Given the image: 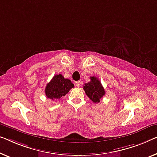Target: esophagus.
<instances>
[{"instance_id":"34e87169","label":"esophagus","mask_w":157,"mask_h":157,"mask_svg":"<svg viewBox=\"0 0 157 157\" xmlns=\"http://www.w3.org/2000/svg\"><path fill=\"white\" fill-rule=\"evenodd\" d=\"M75 85L76 86H78V87H79V86H80V82H79V81L75 82Z\"/></svg>"}]
</instances>
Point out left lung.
I'll list each match as a JSON object with an SVG mask.
<instances>
[{
  "label": "left lung",
  "instance_id": "1",
  "mask_svg": "<svg viewBox=\"0 0 157 157\" xmlns=\"http://www.w3.org/2000/svg\"><path fill=\"white\" fill-rule=\"evenodd\" d=\"M91 80L88 83H85L83 86L84 90L94 103L100 102V99L105 94V90L99 79L97 77H91Z\"/></svg>",
  "mask_w": 157,
  "mask_h": 157
}]
</instances>
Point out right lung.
<instances>
[{
  "label": "right lung",
  "instance_id": "right-lung-1",
  "mask_svg": "<svg viewBox=\"0 0 157 157\" xmlns=\"http://www.w3.org/2000/svg\"><path fill=\"white\" fill-rule=\"evenodd\" d=\"M73 87L69 79H65L61 74L56 75L46 86L45 94L48 99H60Z\"/></svg>",
  "mask_w": 157,
  "mask_h": 157
}]
</instances>
